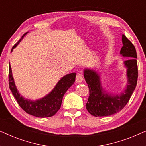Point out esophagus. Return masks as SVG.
<instances>
[{
	"instance_id": "1",
	"label": "esophagus",
	"mask_w": 146,
	"mask_h": 146,
	"mask_svg": "<svg viewBox=\"0 0 146 146\" xmlns=\"http://www.w3.org/2000/svg\"><path fill=\"white\" fill-rule=\"evenodd\" d=\"M83 81V77L81 74H77L76 77V82L77 84L81 83Z\"/></svg>"
}]
</instances>
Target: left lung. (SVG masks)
I'll list each match as a JSON object with an SVG mask.
<instances>
[{
    "label": "left lung",
    "instance_id": "obj_1",
    "mask_svg": "<svg viewBox=\"0 0 146 146\" xmlns=\"http://www.w3.org/2000/svg\"><path fill=\"white\" fill-rule=\"evenodd\" d=\"M123 46L119 54L125 58L123 66L126 68L127 83L123 91L111 93L103 88L102 75L97 70L84 68V77L89 88V98L86 108L96 117L108 116L121 110L128 102L137 80V53L133 44L122 35Z\"/></svg>",
    "mask_w": 146,
    "mask_h": 146
}]
</instances>
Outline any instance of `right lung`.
Instances as JSON below:
<instances>
[{"mask_svg":"<svg viewBox=\"0 0 146 146\" xmlns=\"http://www.w3.org/2000/svg\"><path fill=\"white\" fill-rule=\"evenodd\" d=\"M28 33L29 32L24 34L21 39H20V40L15 44L11 50V52L19 45ZM76 76V73L75 72L65 75L58 82L51 92L41 98L33 100L23 96L18 90L14 80L11 66L9 62V81L10 90L23 110L29 114L38 117H51L59 110L64 95L68 89L74 83Z\"/></svg>","mask_w":146,"mask_h":146,"instance_id":"right-lung-1","label":"right lung"}]
</instances>
